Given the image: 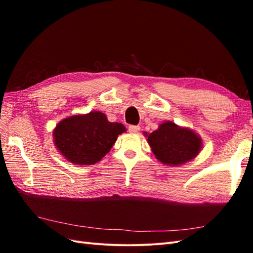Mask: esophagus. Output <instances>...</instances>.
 I'll list each match as a JSON object with an SVG mask.
<instances>
[{"label": "esophagus", "mask_w": 253, "mask_h": 253, "mask_svg": "<svg viewBox=\"0 0 253 253\" xmlns=\"http://www.w3.org/2000/svg\"><path fill=\"white\" fill-rule=\"evenodd\" d=\"M140 131V126H128V132L129 133H138Z\"/></svg>", "instance_id": "1"}]
</instances>
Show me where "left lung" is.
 Here are the masks:
<instances>
[{
    "label": "left lung",
    "mask_w": 253,
    "mask_h": 253,
    "mask_svg": "<svg viewBox=\"0 0 253 253\" xmlns=\"http://www.w3.org/2000/svg\"><path fill=\"white\" fill-rule=\"evenodd\" d=\"M152 151L165 165H180L194 158L202 148V140L191 129L174 122H165L148 137Z\"/></svg>",
    "instance_id": "8db88e82"
}]
</instances>
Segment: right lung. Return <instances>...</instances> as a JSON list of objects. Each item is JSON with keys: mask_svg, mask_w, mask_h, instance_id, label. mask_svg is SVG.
<instances>
[{"mask_svg": "<svg viewBox=\"0 0 253 253\" xmlns=\"http://www.w3.org/2000/svg\"><path fill=\"white\" fill-rule=\"evenodd\" d=\"M126 127L110 122L101 112L76 115L62 120L53 131L58 150L68 162L94 165L109 153Z\"/></svg>", "mask_w": 253, "mask_h": 253, "instance_id": "obj_1", "label": "right lung"}]
</instances>
